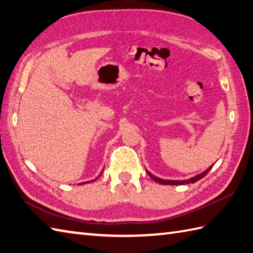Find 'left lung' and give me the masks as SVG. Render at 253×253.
Segmentation results:
<instances>
[{
  "label": "left lung",
  "instance_id": "1",
  "mask_svg": "<svg viewBox=\"0 0 253 253\" xmlns=\"http://www.w3.org/2000/svg\"><path fill=\"white\" fill-rule=\"evenodd\" d=\"M211 169H212V166H211V168H209L207 170H204L203 173L199 174V175H197V176H195V177H191L190 179H186V180H169V179L165 180V179L159 178V177L152 175V174L150 173V171H148V170H147V171H148L149 176L151 177V178H152L154 181L159 182V184H162V185H187V184H193V182H196V181H198V180H200L201 178H203V177L206 176L210 170H211Z\"/></svg>",
  "mask_w": 253,
  "mask_h": 253
}]
</instances>
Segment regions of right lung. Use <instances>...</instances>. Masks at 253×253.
Returning <instances> with one entry per match:
<instances>
[{
  "label": "right lung",
  "instance_id": "right-lung-1",
  "mask_svg": "<svg viewBox=\"0 0 253 253\" xmlns=\"http://www.w3.org/2000/svg\"><path fill=\"white\" fill-rule=\"evenodd\" d=\"M95 179H96V178H95ZM85 182H89V181H84V182H83V184H85ZM83 184H82V185H83Z\"/></svg>",
  "mask_w": 253,
  "mask_h": 253
}]
</instances>
